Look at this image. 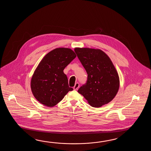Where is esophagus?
<instances>
[{
	"label": "esophagus",
	"instance_id": "1",
	"mask_svg": "<svg viewBox=\"0 0 151 151\" xmlns=\"http://www.w3.org/2000/svg\"><path fill=\"white\" fill-rule=\"evenodd\" d=\"M79 87V83H75V85L73 87V89L75 90H77L78 89Z\"/></svg>",
	"mask_w": 151,
	"mask_h": 151
}]
</instances>
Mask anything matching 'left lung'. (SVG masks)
Here are the masks:
<instances>
[{
	"mask_svg": "<svg viewBox=\"0 0 151 151\" xmlns=\"http://www.w3.org/2000/svg\"><path fill=\"white\" fill-rule=\"evenodd\" d=\"M74 51L88 75L78 93L94 107L109 103L119 88V76L111 59L99 49L76 48Z\"/></svg>",
	"mask_w": 151,
	"mask_h": 151,
	"instance_id": "left-lung-1",
	"label": "left lung"
}]
</instances>
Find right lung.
<instances>
[{"label": "right lung", "mask_w": 151, "mask_h": 151, "mask_svg": "<svg viewBox=\"0 0 151 151\" xmlns=\"http://www.w3.org/2000/svg\"><path fill=\"white\" fill-rule=\"evenodd\" d=\"M76 55L70 48H57L45 55L32 76L31 87L35 99L48 107L59 103L73 90L70 87L64 70Z\"/></svg>", "instance_id": "obj_1"}]
</instances>
